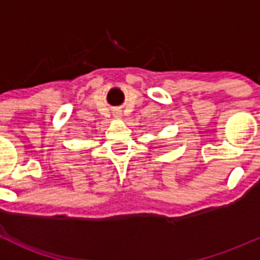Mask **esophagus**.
Wrapping results in <instances>:
<instances>
[{
	"label": "esophagus",
	"mask_w": 260,
	"mask_h": 260,
	"mask_svg": "<svg viewBox=\"0 0 260 260\" xmlns=\"http://www.w3.org/2000/svg\"><path fill=\"white\" fill-rule=\"evenodd\" d=\"M115 117H120V115L119 114H115Z\"/></svg>",
	"instance_id": "esophagus-1"
}]
</instances>
